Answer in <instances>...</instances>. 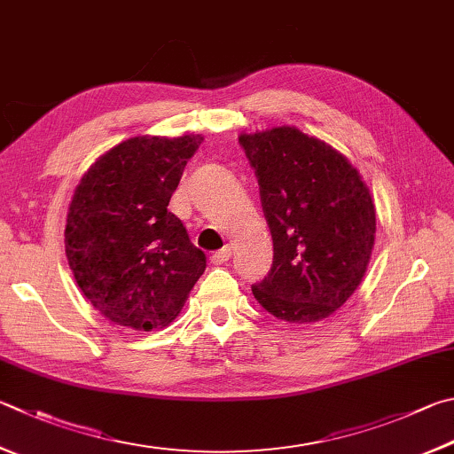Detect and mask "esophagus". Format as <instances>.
Here are the masks:
<instances>
[{
  "label": "esophagus",
  "instance_id": "obj_1",
  "mask_svg": "<svg viewBox=\"0 0 454 454\" xmlns=\"http://www.w3.org/2000/svg\"><path fill=\"white\" fill-rule=\"evenodd\" d=\"M230 255H232V248H230V246H224V248L218 250V252H214L210 255V262L216 263V266H220V263H226L230 260Z\"/></svg>",
  "mask_w": 454,
  "mask_h": 454
}]
</instances>
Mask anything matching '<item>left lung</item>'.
Listing matches in <instances>:
<instances>
[{
  "label": "left lung",
  "instance_id": "8db88e82",
  "mask_svg": "<svg viewBox=\"0 0 454 454\" xmlns=\"http://www.w3.org/2000/svg\"><path fill=\"white\" fill-rule=\"evenodd\" d=\"M258 178L274 262L252 286L260 306L287 324L325 319L365 276L375 242V204L359 172L332 146L278 127L242 135Z\"/></svg>",
  "mask_w": 454,
  "mask_h": 454
}]
</instances>
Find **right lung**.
<instances>
[{
    "mask_svg": "<svg viewBox=\"0 0 454 454\" xmlns=\"http://www.w3.org/2000/svg\"><path fill=\"white\" fill-rule=\"evenodd\" d=\"M200 143V135L129 138L103 154L73 194L65 252L81 292L113 324L164 327L204 274V252L168 212Z\"/></svg>",
    "mask_w": 454,
    "mask_h": 454,
    "instance_id": "add662e5",
    "label": "right lung"
}]
</instances>
